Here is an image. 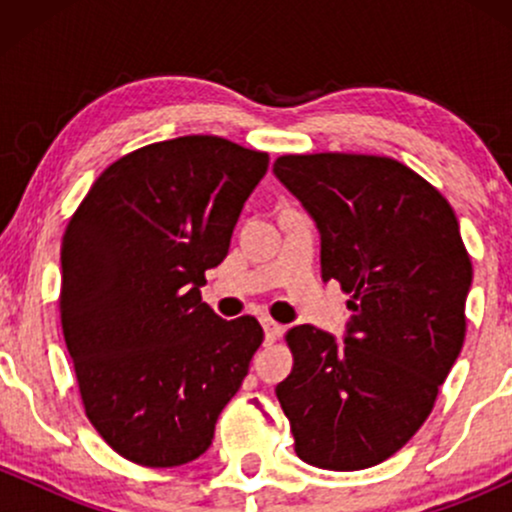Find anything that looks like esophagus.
Returning a JSON list of instances; mask_svg holds the SVG:
<instances>
[{"label": "esophagus", "instance_id": "obj_1", "mask_svg": "<svg viewBox=\"0 0 512 512\" xmlns=\"http://www.w3.org/2000/svg\"><path fill=\"white\" fill-rule=\"evenodd\" d=\"M262 327H264V342H267V344L276 342V337H279V334L284 332V327H281L279 322L269 320V317H262Z\"/></svg>", "mask_w": 512, "mask_h": 512}]
</instances>
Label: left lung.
Returning <instances> with one entry per match:
<instances>
[{
	"label": "left lung",
	"mask_w": 512,
	"mask_h": 512,
	"mask_svg": "<svg viewBox=\"0 0 512 512\" xmlns=\"http://www.w3.org/2000/svg\"><path fill=\"white\" fill-rule=\"evenodd\" d=\"M274 175L320 233L322 281L351 301L344 339L286 334L276 385L303 462L356 472L387 460L431 414L464 342L472 262L455 211L414 170L380 156H281Z\"/></svg>",
	"instance_id": "obj_1"
}]
</instances>
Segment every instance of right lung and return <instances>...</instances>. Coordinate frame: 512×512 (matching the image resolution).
I'll list each match as a JSON object with an SVG mask.
<instances>
[{
    "instance_id": "obj_1",
    "label": "right lung",
    "mask_w": 512,
    "mask_h": 512,
    "mask_svg": "<svg viewBox=\"0 0 512 512\" xmlns=\"http://www.w3.org/2000/svg\"><path fill=\"white\" fill-rule=\"evenodd\" d=\"M267 168L207 134L149 144L103 170L64 231V342L86 416L129 462L204 455L248 375L260 322L221 320L199 289Z\"/></svg>"
}]
</instances>
